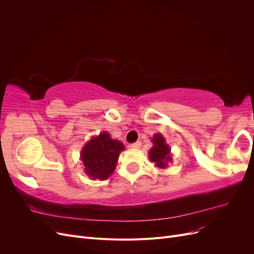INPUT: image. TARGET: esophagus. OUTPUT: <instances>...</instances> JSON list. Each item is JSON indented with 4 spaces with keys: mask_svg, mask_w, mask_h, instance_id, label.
Wrapping results in <instances>:
<instances>
[{
    "mask_svg": "<svg viewBox=\"0 0 254 254\" xmlns=\"http://www.w3.org/2000/svg\"><path fill=\"white\" fill-rule=\"evenodd\" d=\"M130 147L133 148V149H137V148H140V147H141V142H140V141H137V142H135V143L130 144Z\"/></svg>",
    "mask_w": 254,
    "mask_h": 254,
    "instance_id": "obj_1",
    "label": "esophagus"
}]
</instances>
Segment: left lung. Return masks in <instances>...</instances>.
Masks as SVG:
<instances>
[{
  "label": "left lung",
  "instance_id": "8db88e82",
  "mask_svg": "<svg viewBox=\"0 0 254 254\" xmlns=\"http://www.w3.org/2000/svg\"><path fill=\"white\" fill-rule=\"evenodd\" d=\"M153 147L149 151V159L151 162H155L156 166L160 168H164L167 166V162L171 161L170 147L165 143L164 137L161 134H155L152 137Z\"/></svg>",
  "mask_w": 254,
  "mask_h": 254
}]
</instances>
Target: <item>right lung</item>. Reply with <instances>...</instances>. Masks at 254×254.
I'll list each match as a JSON object with an SVG mask.
<instances>
[{
    "label": "right lung",
    "instance_id": "add662e5",
    "mask_svg": "<svg viewBox=\"0 0 254 254\" xmlns=\"http://www.w3.org/2000/svg\"><path fill=\"white\" fill-rule=\"evenodd\" d=\"M123 149H125L123 143L112 140L107 132L92 139L81 151L86 174L93 179H107L113 173Z\"/></svg>",
    "mask_w": 254,
    "mask_h": 254
}]
</instances>
